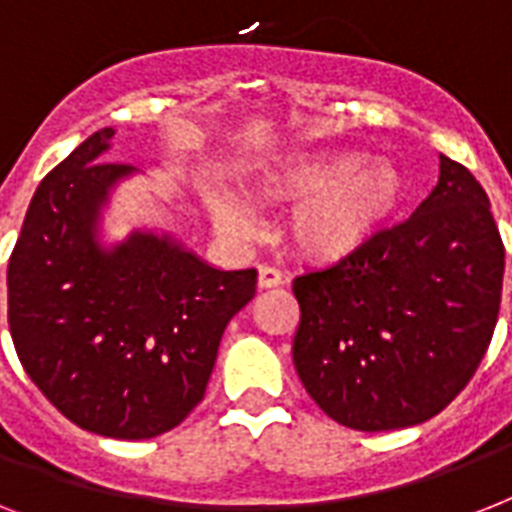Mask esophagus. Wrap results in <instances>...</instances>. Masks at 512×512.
Instances as JSON below:
<instances>
[{"mask_svg":"<svg viewBox=\"0 0 512 512\" xmlns=\"http://www.w3.org/2000/svg\"><path fill=\"white\" fill-rule=\"evenodd\" d=\"M281 281H284L281 271H276V268H271V265H260V268H257V287L260 289L279 287Z\"/></svg>","mask_w":512,"mask_h":512,"instance_id":"34e87169","label":"esophagus"}]
</instances>
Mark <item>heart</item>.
Wrapping results in <instances>:
<instances>
[{"label":"heart","mask_w":512,"mask_h":512,"mask_svg":"<svg viewBox=\"0 0 512 512\" xmlns=\"http://www.w3.org/2000/svg\"><path fill=\"white\" fill-rule=\"evenodd\" d=\"M268 199L295 201L284 236L313 263H342L372 244L406 196L404 167L390 156H366L350 146H308L279 156L257 172ZM209 215L225 233L252 228L255 209L223 185L204 193Z\"/></svg>","instance_id":"obj_1"}]
</instances>
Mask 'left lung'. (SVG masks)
Instances as JSON below:
<instances>
[{
	"label": "left lung",
	"instance_id": "1",
	"mask_svg": "<svg viewBox=\"0 0 512 512\" xmlns=\"http://www.w3.org/2000/svg\"><path fill=\"white\" fill-rule=\"evenodd\" d=\"M502 276L489 196L441 156L436 188L412 217L358 255L295 279L300 382L345 428L377 433L436 417L492 342Z\"/></svg>",
	"mask_w": 512,
	"mask_h": 512
}]
</instances>
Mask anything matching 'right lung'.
Returning a JSON list of instances; mask_svg holds the SVG:
<instances>
[{
    "label": "right lung",
    "mask_w": 512,
    "mask_h": 512,
    "mask_svg": "<svg viewBox=\"0 0 512 512\" xmlns=\"http://www.w3.org/2000/svg\"><path fill=\"white\" fill-rule=\"evenodd\" d=\"M111 140L114 127L90 135L36 188L7 265V319L20 364L60 414L140 441L204 398L257 271L215 268L148 225L106 241V209L138 175L103 159Z\"/></svg>",
    "instance_id": "obj_1"
}]
</instances>
